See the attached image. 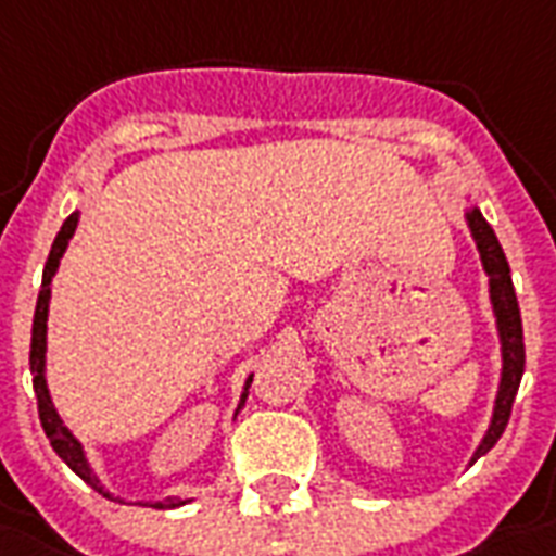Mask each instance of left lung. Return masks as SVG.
<instances>
[{
  "mask_svg": "<svg viewBox=\"0 0 556 556\" xmlns=\"http://www.w3.org/2000/svg\"><path fill=\"white\" fill-rule=\"evenodd\" d=\"M466 224H469V232H472L478 253H481V265H484L486 277H490V303H493L498 341H502V381H498V393H495L490 429H486L481 446L472 455V464H476L478 457L486 455L498 443V438L507 429V419H510V410H514L516 391H519V381H522L525 372V338L519 300H516L514 279H510V265H507L502 244L495 239L493 227L484 222V215L476 206L466 212Z\"/></svg>",
  "mask_w": 556,
  "mask_h": 556,
  "instance_id": "left-lung-1",
  "label": "left lung"
}]
</instances>
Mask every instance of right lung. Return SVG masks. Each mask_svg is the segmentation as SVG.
Masks as SVG:
<instances>
[{"mask_svg":"<svg viewBox=\"0 0 556 556\" xmlns=\"http://www.w3.org/2000/svg\"><path fill=\"white\" fill-rule=\"evenodd\" d=\"M78 215L80 212H72L70 218L63 222L61 232H58V239L52 244V253H49V260H46V268H42V286L40 294H37V308H34V326H31V372H34V393H37V410H40V422L42 431H46V438L52 443V448L58 452L63 464L70 466L72 472L78 478H84L87 484L101 493L104 498H113V495L101 486L99 476L92 472L90 460L84 455V446H80L78 440L72 438V431L63 426V419L58 417V410L52 405V396H49V388H46V320H49V300H52V277L58 265H61V256L66 253V244H70L72 232L78 227ZM253 376L244 381V393H241V402L236 414L241 410L244 400H248V388ZM116 502V498H113ZM186 504V498H165V502H146V507H156V510H172V507H180Z\"/></svg>","mask_w":556,"mask_h":556,"instance_id":"1","label":"right lung"}]
</instances>
